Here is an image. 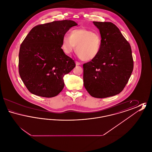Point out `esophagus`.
Returning <instances> with one entry per match:
<instances>
[{"label":"esophagus","instance_id":"esophagus-1","mask_svg":"<svg viewBox=\"0 0 152 152\" xmlns=\"http://www.w3.org/2000/svg\"><path fill=\"white\" fill-rule=\"evenodd\" d=\"M75 63H76V65H79L81 64H80V63L78 62V61H75Z\"/></svg>","mask_w":152,"mask_h":152}]
</instances>
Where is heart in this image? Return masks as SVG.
<instances>
[{
  "label": "heart",
  "mask_w": 152,
  "mask_h": 152,
  "mask_svg": "<svg viewBox=\"0 0 152 152\" xmlns=\"http://www.w3.org/2000/svg\"><path fill=\"white\" fill-rule=\"evenodd\" d=\"M76 47L79 58L84 61H91L96 58L101 50V36L98 33L86 29H73L70 36L63 38L61 48L66 55L70 54Z\"/></svg>",
  "instance_id": "1"
}]
</instances>
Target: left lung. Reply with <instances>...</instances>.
Instances as JSON below:
<instances>
[{"label": "left lung", "mask_w": 152, "mask_h": 152, "mask_svg": "<svg viewBox=\"0 0 152 152\" xmlns=\"http://www.w3.org/2000/svg\"><path fill=\"white\" fill-rule=\"evenodd\" d=\"M99 29L101 48L99 55L83 64L84 86L96 98L119 94L133 69L130 44L111 22H93Z\"/></svg>", "instance_id": "left-lung-1"}]
</instances>
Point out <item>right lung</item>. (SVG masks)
<instances>
[{"instance_id": "right-lung-1", "label": "right lung", "mask_w": 152, "mask_h": 152, "mask_svg": "<svg viewBox=\"0 0 152 152\" xmlns=\"http://www.w3.org/2000/svg\"><path fill=\"white\" fill-rule=\"evenodd\" d=\"M77 25L73 20L54 21L36 26L26 37L19 51V72L31 94L52 97L63 90L64 75L76 65L62 50V40Z\"/></svg>"}]
</instances>
